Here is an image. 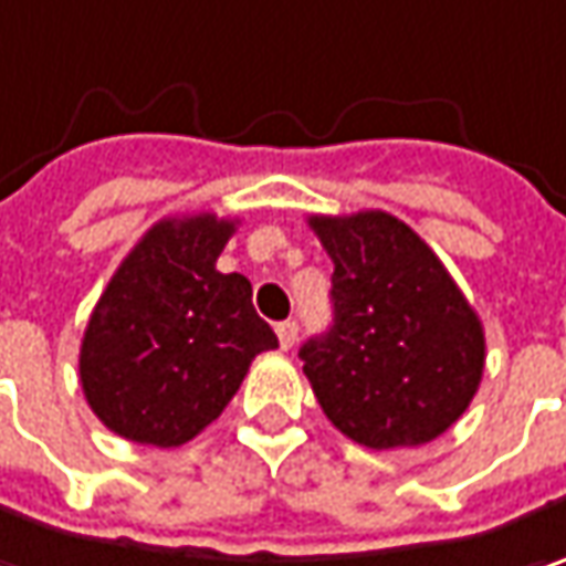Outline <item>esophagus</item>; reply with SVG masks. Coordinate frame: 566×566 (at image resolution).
<instances>
[{
  "label": "esophagus",
  "instance_id": "esophagus-1",
  "mask_svg": "<svg viewBox=\"0 0 566 566\" xmlns=\"http://www.w3.org/2000/svg\"><path fill=\"white\" fill-rule=\"evenodd\" d=\"M275 332H279V342H282L284 352L297 342V323H294V319H284V323H279Z\"/></svg>",
  "mask_w": 566,
  "mask_h": 566
}]
</instances>
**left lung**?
<instances>
[{
	"instance_id": "obj_1",
	"label": "left lung",
	"mask_w": 566,
	"mask_h": 566,
	"mask_svg": "<svg viewBox=\"0 0 566 566\" xmlns=\"http://www.w3.org/2000/svg\"><path fill=\"white\" fill-rule=\"evenodd\" d=\"M310 228L335 262L332 326L301 348L316 402L360 447L430 443L479 392V313L406 221L357 211Z\"/></svg>"
}]
</instances>
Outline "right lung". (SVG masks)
I'll return each instance as SVG.
<instances>
[{"mask_svg":"<svg viewBox=\"0 0 566 566\" xmlns=\"http://www.w3.org/2000/svg\"><path fill=\"white\" fill-rule=\"evenodd\" d=\"M234 224L164 218L113 272L78 355L87 406L113 433L180 447L234 399L253 357L279 348L253 284L214 269Z\"/></svg>","mask_w":566,"mask_h":566,"instance_id":"add662e5","label":"right lung"}]
</instances>
